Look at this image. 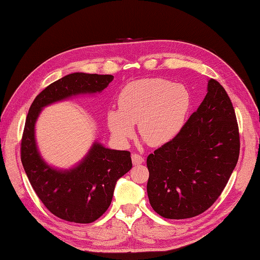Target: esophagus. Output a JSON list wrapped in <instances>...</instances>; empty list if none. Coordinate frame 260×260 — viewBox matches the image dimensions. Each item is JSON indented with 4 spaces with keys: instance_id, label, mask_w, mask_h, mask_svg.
Returning <instances> with one entry per match:
<instances>
[{
    "instance_id": "1",
    "label": "esophagus",
    "mask_w": 260,
    "mask_h": 260,
    "mask_svg": "<svg viewBox=\"0 0 260 260\" xmlns=\"http://www.w3.org/2000/svg\"><path fill=\"white\" fill-rule=\"evenodd\" d=\"M131 159H132V164L133 165H141L143 161H144V158L143 157H141L140 155L138 154H132L131 155Z\"/></svg>"
}]
</instances>
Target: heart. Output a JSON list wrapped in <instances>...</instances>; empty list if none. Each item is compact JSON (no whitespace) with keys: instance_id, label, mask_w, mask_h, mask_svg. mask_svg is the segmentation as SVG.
Segmentation results:
<instances>
[{"instance_id":"1","label":"heart","mask_w":260,"mask_h":260,"mask_svg":"<svg viewBox=\"0 0 260 260\" xmlns=\"http://www.w3.org/2000/svg\"><path fill=\"white\" fill-rule=\"evenodd\" d=\"M118 109L107 112V127L119 144H127L138 123L140 137L152 146H161L182 130L191 107L185 86L154 78L127 84L118 94Z\"/></svg>"}]
</instances>
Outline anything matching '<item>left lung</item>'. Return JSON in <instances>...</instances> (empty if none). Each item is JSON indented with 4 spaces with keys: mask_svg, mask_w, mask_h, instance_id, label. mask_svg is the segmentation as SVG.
<instances>
[{
    "mask_svg": "<svg viewBox=\"0 0 260 260\" xmlns=\"http://www.w3.org/2000/svg\"><path fill=\"white\" fill-rule=\"evenodd\" d=\"M240 154L234 108L223 86L209 79L207 94L179 135L147 157V196L164 218L207 210L223 191Z\"/></svg>",
    "mask_w": 260,
    "mask_h": 260,
    "instance_id": "8db88e82",
    "label": "left lung"
}]
</instances>
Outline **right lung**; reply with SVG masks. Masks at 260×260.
I'll list each match as a JSON object with an SVG mask.
<instances>
[{
	"label": "right lung",
	"mask_w": 260,
	"mask_h": 260,
	"mask_svg": "<svg viewBox=\"0 0 260 260\" xmlns=\"http://www.w3.org/2000/svg\"><path fill=\"white\" fill-rule=\"evenodd\" d=\"M113 80L112 75L70 74L45 88L29 108L21 140L22 166L44 206L66 221L90 223L104 214L118 179L132 167L130 152L107 148L94 141L72 168L53 167L39 152L36 123L44 107L74 96L101 93Z\"/></svg>",
	"instance_id": "right-lung-1"
}]
</instances>
